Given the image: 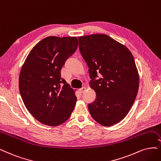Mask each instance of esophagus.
Instances as JSON below:
<instances>
[{
	"label": "esophagus",
	"instance_id": "esophagus-1",
	"mask_svg": "<svg viewBox=\"0 0 161 161\" xmlns=\"http://www.w3.org/2000/svg\"><path fill=\"white\" fill-rule=\"evenodd\" d=\"M86 88L84 87H82V88L80 89V92L81 93H84V92H86Z\"/></svg>",
	"mask_w": 161,
	"mask_h": 161
}]
</instances>
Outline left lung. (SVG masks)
<instances>
[{
  "instance_id": "left-lung-1",
  "label": "left lung",
  "mask_w": 161,
  "mask_h": 161,
  "mask_svg": "<svg viewBox=\"0 0 161 161\" xmlns=\"http://www.w3.org/2000/svg\"><path fill=\"white\" fill-rule=\"evenodd\" d=\"M78 39L92 79L90 86L96 93L89 111L102 125H114L125 117L137 95L139 75L134 58L125 46L106 34Z\"/></svg>"
}]
</instances>
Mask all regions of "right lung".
Masks as SVG:
<instances>
[{
    "mask_svg": "<svg viewBox=\"0 0 161 161\" xmlns=\"http://www.w3.org/2000/svg\"><path fill=\"white\" fill-rule=\"evenodd\" d=\"M77 46L76 37H46L34 46L22 65L19 84L24 104L46 125H60L74 109L75 91L61 77V69Z\"/></svg>",
    "mask_w": 161,
    "mask_h": 161,
    "instance_id": "obj_1",
    "label": "right lung"
}]
</instances>
